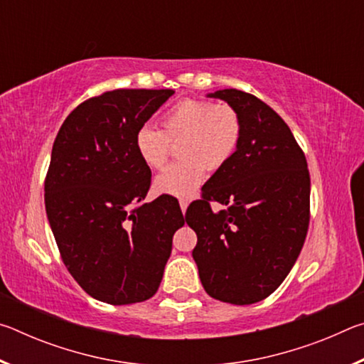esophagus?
I'll use <instances>...</instances> for the list:
<instances>
[{
  "mask_svg": "<svg viewBox=\"0 0 364 364\" xmlns=\"http://www.w3.org/2000/svg\"><path fill=\"white\" fill-rule=\"evenodd\" d=\"M180 207H181V212L184 215V213H186V210H188V202L186 200H180Z\"/></svg>",
  "mask_w": 364,
  "mask_h": 364,
  "instance_id": "1",
  "label": "esophagus"
}]
</instances>
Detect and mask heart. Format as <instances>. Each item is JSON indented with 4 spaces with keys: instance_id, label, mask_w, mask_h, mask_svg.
Masks as SVG:
<instances>
[{
    "instance_id": "b5f03b06",
    "label": "heart",
    "mask_w": 364,
    "mask_h": 364,
    "mask_svg": "<svg viewBox=\"0 0 364 364\" xmlns=\"http://www.w3.org/2000/svg\"><path fill=\"white\" fill-rule=\"evenodd\" d=\"M242 123L236 110L210 101L184 100L162 117V130L143 125L134 134V147L146 167L162 168L170 154V143L181 141L178 156L154 180L152 189L160 196L188 199L204 180V167L218 170L230 162L241 143Z\"/></svg>"
}]
</instances>
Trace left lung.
Here are the masks:
<instances>
[{
	"label": "left lung",
	"mask_w": 364,
	"mask_h": 364,
	"mask_svg": "<svg viewBox=\"0 0 364 364\" xmlns=\"http://www.w3.org/2000/svg\"><path fill=\"white\" fill-rule=\"evenodd\" d=\"M225 101L242 123L230 162L202 188L186 212L197 234L193 258L210 297L257 304L286 279L304 247L310 221V173L286 122L254 95L228 88ZM225 205L213 213L210 200Z\"/></svg>",
	"instance_id": "1"
}]
</instances>
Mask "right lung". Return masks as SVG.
I'll return each instance as SVG.
<instances>
[{
    "label": "right lung",
    "instance_id": "right-lung-1",
    "mask_svg": "<svg viewBox=\"0 0 364 364\" xmlns=\"http://www.w3.org/2000/svg\"><path fill=\"white\" fill-rule=\"evenodd\" d=\"M173 90H115L72 110L53 144L45 205L54 239L86 294L130 305L157 292L184 225L176 200L143 204L151 168L134 134Z\"/></svg>",
    "mask_w": 364,
    "mask_h": 364
}]
</instances>
